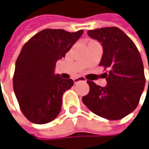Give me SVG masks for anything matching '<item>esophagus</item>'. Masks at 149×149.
Segmentation results:
<instances>
[{"instance_id":"34e87169","label":"esophagus","mask_w":149,"mask_h":149,"mask_svg":"<svg viewBox=\"0 0 149 149\" xmlns=\"http://www.w3.org/2000/svg\"><path fill=\"white\" fill-rule=\"evenodd\" d=\"M73 81H74V83H77V82H79V81L86 82V79H85V78H83V77H79V78L73 79Z\"/></svg>"}]
</instances>
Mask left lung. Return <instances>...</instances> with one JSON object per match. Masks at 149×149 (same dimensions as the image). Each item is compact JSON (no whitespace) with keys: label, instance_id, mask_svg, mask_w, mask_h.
<instances>
[{"label":"left lung","instance_id":"1","mask_svg":"<svg viewBox=\"0 0 149 149\" xmlns=\"http://www.w3.org/2000/svg\"><path fill=\"white\" fill-rule=\"evenodd\" d=\"M88 35L101 43L104 53L99 66L109 69V72H105L107 85L104 88L88 81L89 92L82 101L96 115L123 119L136 109L145 88L139 52L132 40L116 26L89 30Z\"/></svg>","mask_w":149,"mask_h":149}]
</instances>
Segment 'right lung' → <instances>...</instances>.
<instances>
[{
	"instance_id": "obj_1",
	"label": "right lung",
	"mask_w": 149,
	"mask_h": 149,
	"mask_svg": "<svg viewBox=\"0 0 149 149\" xmlns=\"http://www.w3.org/2000/svg\"><path fill=\"white\" fill-rule=\"evenodd\" d=\"M83 34L46 28L24 45L17 59L13 88L20 110L33 123L45 124L61 112L62 95L70 89L72 79H61L54 73L56 61Z\"/></svg>"
}]
</instances>
